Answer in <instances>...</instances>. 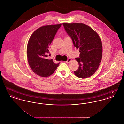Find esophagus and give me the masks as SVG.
Masks as SVG:
<instances>
[{"label": "esophagus", "instance_id": "obj_1", "mask_svg": "<svg viewBox=\"0 0 124 124\" xmlns=\"http://www.w3.org/2000/svg\"><path fill=\"white\" fill-rule=\"evenodd\" d=\"M71 59H67V61H65V62L67 63H70L71 62Z\"/></svg>", "mask_w": 124, "mask_h": 124}]
</instances>
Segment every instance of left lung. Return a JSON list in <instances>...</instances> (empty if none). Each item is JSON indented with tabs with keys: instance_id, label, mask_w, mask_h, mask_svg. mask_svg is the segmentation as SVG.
Wrapping results in <instances>:
<instances>
[{
	"instance_id": "8db88e82",
	"label": "left lung",
	"mask_w": 124,
	"mask_h": 124,
	"mask_svg": "<svg viewBox=\"0 0 124 124\" xmlns=\"http://www.w3.org/2000/svg\"><path fill=\"white\" fill-rule=\"evenodd\" d=\"M63 25L74 46L79 49V57L75 59L79 67L74 74L81 78L91 76L97 70L102 59V45L100 36L85 24L63 23Z\"/></svg>"
}]
</instances>
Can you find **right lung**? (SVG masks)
I'll use <instances>...</instances> for the list:
<instances>
[{"label": "right lung", "instance_id": "right-lung-1", "mask_svg": "<svg viewBox=\"0 0 124 124\" xmlns=\"http://www.w3.org/2000/svg\"><path fill=\"white\" fill-rule=\"evenodd\" d=\"M61 24L47 25L39 27L31 34L27 46V57L30 67L39 76L51 75L59 63L47 59L49 48Z\"/></svg>", "mask_w": 124, "mask_h": 124}]
</instances>
